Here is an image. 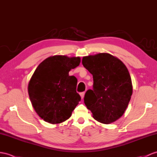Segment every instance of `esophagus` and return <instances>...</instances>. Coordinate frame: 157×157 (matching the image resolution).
<instances>
[{
    "label": "esophagus",
    "instance_id": "1",
    "mask_svg": "<svg viewBox=\"0 0 157 157\" xmlns=\"http://www.w3.org/2000/svg\"><path fill=\"white\" fill-rule=\"evenodd\" d=\"M85 92H82V93H80V95H81V98H82V99L84 98V97H85Z\"/></svg>",
    "mask_w": 157,
    "mask_h": 157
}]
</instances>
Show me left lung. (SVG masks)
I'll use <instances>...</instances> for the list:
<instances>
[{
  "mask_svg": "<svg viewBox=\"0 0 157 157\" xmlns=\"http://www.w3.org/2000/svg\"><path fill=\"white\" fill-rule=\"evenodd\" d=\"M82 63L93 77V89L88 90L84 98L87 109L100 123L116 121L124 114L132 94L127 68L108 53L85 56Z\"/></svg>",
  "mask_w": 157,
  "mask_h": 157,
  "instance_id": "left-lung-1",
  "label": "left lung"
}]
</instances>
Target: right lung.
I'll use <instances>...</instances> for the list:
<instances>
[{
	"mask_svg": "<svg viewBox=\"0 0 157 157\" xmlns=\"http://www.w3.org/2000/svg\"><path fill=\"white\" fill-rule=\"evenodd\" d=\"M80 57L56 55L43 60L30 80L28 91L33 108L49 123L65 121L81 101L77 79L68 72L79 65Z\"/></svg>",
	"mask_w": 157,
	"mask_h": 157,
	"instance_id": "right-lung-1",
	"label": "right lung"
}]
</instances>
